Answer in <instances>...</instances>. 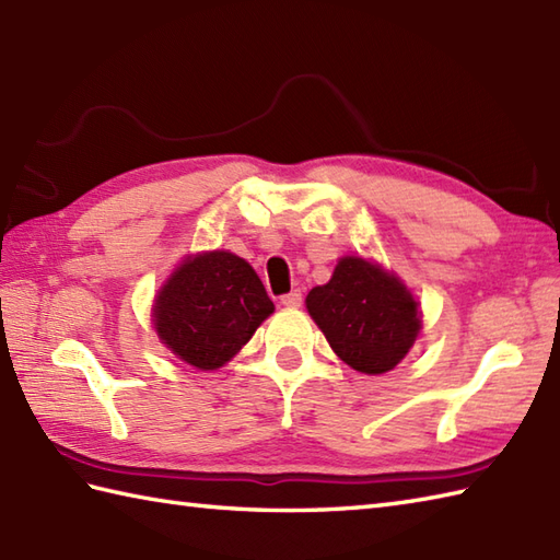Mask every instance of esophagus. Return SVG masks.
Instances as JSON below:
<instances>
[{"mask_svg":"<svg viewBox=\"0 0 560 560\" xmlns=\"http://www.w3.org/2000/svg\"><path fill=\"white\" fill-rule=\"evenodd\" d=\"M281 303L287 305V307H299L301 303H303V293L295 289V291H291V293H287V295H281Z\"/></svg>","mask_w":560,"mask_h":560,"instance_id":"1","label":"esophagus"}]
</instances>
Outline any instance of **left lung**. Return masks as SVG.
Returning <instances> with one entry per match:
<instances>
[{"instance_id":"obj_1","label":"left lung","mask_w":560,"mask_h":560,"mask_svg":"<svg viewBox=\"0 0 560 560\" xmlns=\"http://www.w3.org/2000/svg\"><path fill=\"white\" fill-rule=\"evenodd\" d=\"M305 305L339 359L368 375L392 371L421 329L411 293L361 257H343L329 283L307 293Z\"/></svg>"}]
</instances>
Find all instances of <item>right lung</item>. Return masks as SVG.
<instances>
[{
    "label": "right lung",
    "mask_w": 560,
    "mask_h": 560,
    "mask_svg": "<svg viewBox=\"0 0 560 560\" xmlns=\"http://www.w3.org/2000/svg\"><path fill=\"white\" fill-rule=\"evenodd\" d=\"M273 313V303L255 269L231 253H205L165 283L153 325L175 355L199 371L231 361L255 329Z\"/></svg>",
    "instance_id": "obj_1"
}]
</instances>
